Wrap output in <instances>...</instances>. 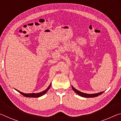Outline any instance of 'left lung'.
<instances>
[{
	"mask_svg": "<svg viewBox=\"0 0 121 121\" xmlns=\"http://www.w3.org/2000/svg\"><path fill=\"white\" fill-rule=\"evenodd\" d=\"M72 87L73 90L78 95L81 96V97H84V98H93V97H96L99 96V95H101L102 93H103L104 92H101L98 93H95V94H87V93H83L82 92L78 91L75 89V88L73 87V86H71Z\"/></svg>",
	"mask_w": 121,
	"mask_h": 121,
	"instance_id": "1",
	"label": "left lung"
}]
</instances>
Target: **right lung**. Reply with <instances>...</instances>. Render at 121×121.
Listing matches in <instances>:
<instances>
[{
	"label": "right lung",
	"instance_id": "add662e5",
	"mask_svg": "<svg viewBox=\"0 0 121 121\" xmlns=\"http://www.w3.org/2000/svg\"><path fill=\"white\" fill-rule=\"evenodd\" d=\"M51 83L50 84V85H49V86L47 88V89L44 90V91L41 92L39 93H24L22 92H20L19 91H18V90H16V91L19 92L22 95H23L24 97H29V98H38V97H40L41 96L43 95H45L47 92H48V90L50 89V87H51Z\"/></svg>",
	"mask_w": 121,
	"mask_h": 121
}]
</instances>
